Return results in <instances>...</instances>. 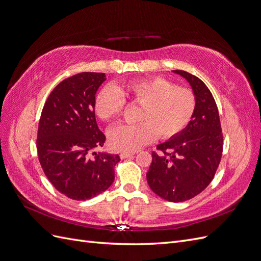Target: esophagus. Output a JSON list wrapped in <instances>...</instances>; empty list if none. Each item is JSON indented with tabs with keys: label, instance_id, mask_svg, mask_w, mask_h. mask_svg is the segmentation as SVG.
Returning a JSON list of instances; mask_svg holds the SVG:
<instances>
[{
	"label": "esophagus",
	"instance_id": "obj_1",
	"mask_svg": "<svg viewBox=\"0 0 261 261\" xmlns=\"http://www.w3.org/2000/svg\"><path fill=\"white\" fill-rule=\"evenodd\" d=\"M134 154H135V152H133V151H123V152L120 153L122 159H126V158H129V156H132Z\"/></svg>",
	"mask_w": 261,
	"mask_h": 261
}]
</instances>
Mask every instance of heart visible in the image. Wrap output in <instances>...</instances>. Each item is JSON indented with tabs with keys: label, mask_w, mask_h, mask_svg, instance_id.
Listing matches in <instances>:
<instances>
[{
	"label": "heart",
	"mask_w": 261,
	"mask_h": 261,
	"mask_svg": "<svg viewBox=\"0 0 261 261\" xmlns=\"http://www.w3.org/2000/svg\"><path fill=\"white\" fill-rule=\"evenodd\" d=\"M125 101L139 106L135 125H120L110 130L109 143L115 150H135L152 141L155 135L169 139L191 122L196 97L191 89L176 87L162 77H148L123 85L108 86L94 98V113L102 121L121 116Z\"/></svg>",
	"instance_id": "obj_1"
}]
</instances>
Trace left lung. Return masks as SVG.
Masks as SVG:
<instances>
[{"label":"left lung","instance_id":"left-lung-1","mask_svg":"<svg viewBox=\"0 0 261 261\" xmlns=\"http://www.w3.org/2000/svg\"><path fill=\"white\" fill-rule=\"evenodd\" d=\"M191 85L196 109L191 122L177 135L156 146L147 172L152 192L171 202L194 198L206 188L219 167L223 150L218 107L208 87L184 70H173Z\"/></svg>","mask_w":261,"mask_h":261}]
</instances>
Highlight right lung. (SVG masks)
Masks as SVG:
<instances>
[{"label": "right lung", "instance_id": "1", "mask_svg": "<svg viewBox=\"0 0 261 261\" xmlns=\"http://www.w3.org/2000/svg\"><path fill=\"white\" fill-rule=\"evenodd\" d=\"M106 80L105 73L88 72L66 78L46 99L39 122L37 150L44 174L74 200L107 191L121 160L118 154L94 152L106 141L93 109L97 90Z\"/></svg>", "mask_w": 261, "mask_h": 261}]
</instances>
